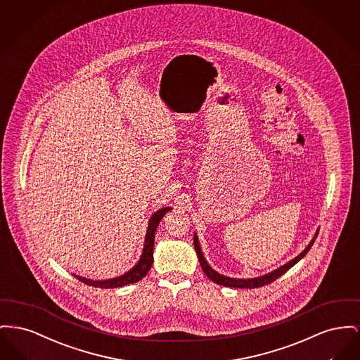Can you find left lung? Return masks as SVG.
Returning <instances> with one entry per match:
<instances>
[{"label": "left lung", "instance_id": "obj_1", "mask_svg": "<svg viewBox=\"0 0 360 360\" xmlns=\"http://www.w3.org/2000/svg\"><path fill=\"white\" fill-rule=\"evenodd\" d=\"M317 234H319V230L316 231V234L311 238V241L309 243V245L306 246L297 257H294L288 263H285L282 266H279V268H276V269H274V271H271V272H268L265 275H262V276L248 278V279L230 278V276L222 275V274L217 272L215 269H212L207 262H206V257L203 256V252H202V248H200V244H199L196 233H193V245H195V250L198 253V259H199V263H200L202 269L205 271V274H206L208 279H211L214 283L225 285V287H234V288H256V287H262V285H265V284L272 283L274 281H276L278 278H281L283 274H285L291 266L297 264L301 259L306 256V253L310 250V248L314 244V241L317 238Z\"/></svg>", "mask_w": 360, "mask_h": 360}]
</instances>
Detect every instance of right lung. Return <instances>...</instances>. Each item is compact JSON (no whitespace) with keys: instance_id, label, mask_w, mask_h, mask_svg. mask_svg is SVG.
Here are the masks:
<instances>
[{"instance_id":"add662e5","label":"right lung","mask_w":360,"mask_h":360,"mask_svg":"<svg viewBox=\"0 0 360 360\" xmlns=\"http://www.w3.org/2000/svg\"><path fill=\"white\" fill-rule=\"evenodd\" d=\"M172 207H162L157 210L154 214H152L149 224H148V230H146V236H145V245L142 249V255L138 260V263L134 265L130 271H127L126 274L116 276L112 279H105V281H94V279H86L82 276L75 275L79 282L88 284V285H94V287H100V288H116V287H123L127 284L136 283L139 282L143 276H146V274L149 272V269L152 268L153 264V249H154V236H155V230L160 224V221L162 219V217L171 211Z\"/></svg>"}]
</instances>
